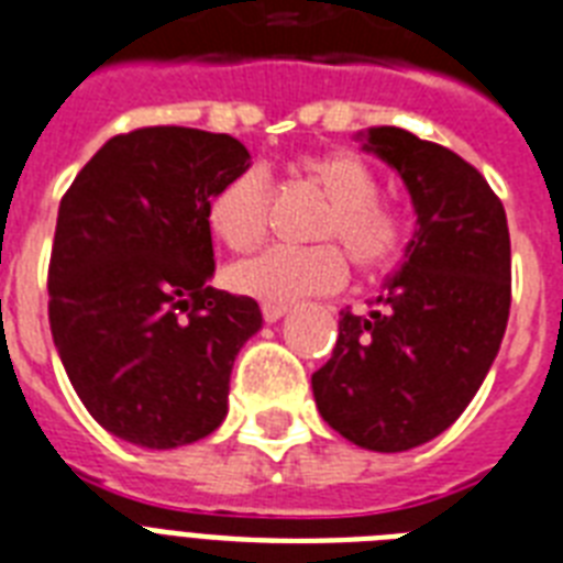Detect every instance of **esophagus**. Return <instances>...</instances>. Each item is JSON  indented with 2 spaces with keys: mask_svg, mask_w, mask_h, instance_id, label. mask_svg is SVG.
<instances>
[{
  "mask_svg": "<svg viewBox=\"0 0 563 563\" xmlns=\"http://www.w3.org/2000/svg\"><path fill=\"white\" fill-rule=\"evenodd\" d=\"M261 313H264V320L267 322H276L282 320L287 313V305H276V302H264L261 305Z\"/></svg>",
  "mask_w": 563,
  "mask_h": 563,
  "instance_id": "esophagus-1",
  "label": "esophagus"
}]
</instances>
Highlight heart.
<instances>
[{"instance_id":"b5f03b06","label":"heart","mask_w":563,"mask_h":563,"mask_svg":"<svg viewBox=\"0 0 563 563\" xmlns=\"http://www.w3.org/2000/svg\"><path fill=\"white\" fill-rule=\"evenodd\" d=\"M290 173L325 199L311 238L341 241L352 264L369 278L399 267L408 250V222L378 199L382 185L367 161L346 150L308 152L290 164ZM267 213L269 178L258 167L243 169L222 181L205 208L211 232L234 252H246L264 241ZM346 255L334 243H313L273 246L255 258L241 261L229 273V282L243 296L287 305L331 294L346 282Z\"/></svg>"}]
</instances>
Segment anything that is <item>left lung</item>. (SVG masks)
<instances>
[{"mask_svg": "<svg viewBox=\"0 0 563 563\" xmlns=\"http://www.w3.org/2000/svg\"><path fill=\"white\" fill-rule=\"evenodd\" d=\"M358 137L399 173L417 229L369 313H341L311 387L338 434L405 452L459 420L494 364L511 308V238L499 196L461 155L396 125Z\"/></svg>", "mask_w": 563, "mask_h": 563, "instance_id": "8db88e82", "label": "left lung"}]
</instances>
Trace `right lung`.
I'll return each mask as SVG.
<instances>
[{
  "label": "right lung",
  "mask_w": 563,
  "mask_h": 563,
  "mask_svg": "<svg viewBox=\"0 0 563 563\" xmlns=\"http://www.w3.org/2000/svg\"><path fill=\"white\" fill-rule=\"evenodd\" d=\"M243 169L232 134L152 125L111 137L60 199L52 341L90 417L134 446H187L229 413L234 358L264 317L208 285L205 208Z\"/></svg>",
  "instance_id": "right-lung-1"
}]
</instances>
